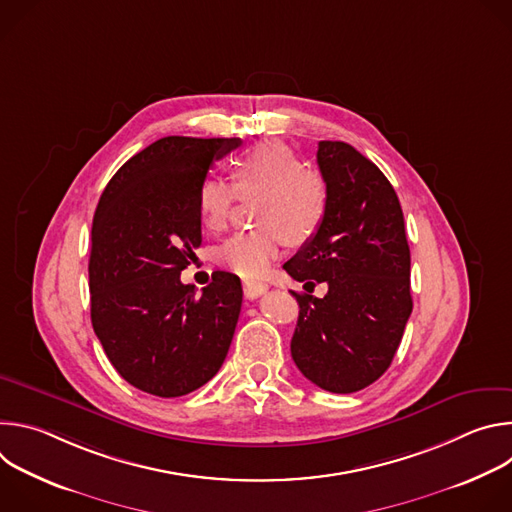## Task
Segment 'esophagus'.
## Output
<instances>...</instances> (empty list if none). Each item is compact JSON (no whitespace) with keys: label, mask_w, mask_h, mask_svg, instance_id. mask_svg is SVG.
<instances>
[{"label":"esophagus","mask_w":512,"mask_h":512,"mask_svg":"<svg viewBox=\"0 0 512 512\" xmlns=\"http://www.w3.org/2000/svg\"><path fill=\"white\" fill-rule=\"evenodd\" d=\"M267 289H269V285L263 283V281H245L243 283V291H245L247 300H257L259 296L265 294Z\"/></svg>","instance_id":"1"}]
</instances>
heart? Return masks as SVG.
I'll return each mask as SVG.
<instances>
[{
    "label": "heart",
    "mask_w": 512,
    "mask_h": 512,
    "mask_svg": "<svg viewBox=\"0 0 512 512\" xmlns=\"http://www.w3.org/2000/svg\"><path fill=\"white\" fill-rule=\"evenodd\" d=\"M233 186L208 174L198 182L196 208L206 229H223L235 196L255 198L257 231L237 233L216 253V261L243 279H261L285 241L302 245L322 227L330 190L322 174L279 141H263L231 164Z\"/></svg>",
    "instance_id": "heart-1"
}]
</instances>
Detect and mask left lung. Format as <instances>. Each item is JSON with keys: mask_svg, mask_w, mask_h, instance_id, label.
<instances>
[{"mask_svg": "<svg viewBox=\"0 0 512 512\" xmlns=\"http://www.w3.org/2000/svg\"><path fill=\"white\" fill-rule=\"evenodd\" d=\"M318 166L328 214L283 269L312 291L326 281L328 294L291 291L300 304L291 356L320 389L356 393L389 369L401 344L413 310L411 255L399 198L369 158L344 141H320Z\"/></svg>", "mask_w": 512, "mask_h": 512, "instance_id": "left-lung-1", "label": "left lung"}]
</instances>
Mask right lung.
Segmentation results:
<instances>
[{"label": "right lung", "mask_w": 512, "mask_h": 512, "mask_svg": "<svg viewBox=\"0 0 512 512\" xmlns=\"http://www.w3.org/2000/svg\"><path fill=\"white\" fill-rule=\"evenodd\" d=\"M239 137L154 141L109 180L91 231V322L115 371L156 397H182L223 367L241 279L214 271L196 296L180 281L202 243L198 182Z\"/></svg>", "instance_id": "obj_1"}]
</instances>
